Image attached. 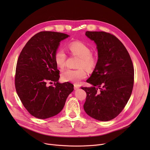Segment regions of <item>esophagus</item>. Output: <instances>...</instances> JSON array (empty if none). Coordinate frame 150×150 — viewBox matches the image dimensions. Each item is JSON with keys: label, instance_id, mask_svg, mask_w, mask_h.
Masks as SVG:
<instances>
[{"label": "esophagus", "instance_id": "obj_1", "mask_svg": "<svg viewBox=\"0 0 150 150\" xmlns=\"http://www.w3.org/2000/svg\"><path fill=\"white\" fill-rule=\"evenodd\" d=\"M79 88H80V86H79L77 85V84H74V89L75 90H76V89H79Z\"/></svg>", "mask_w": 150, "mask_h": 150}]
</instances>
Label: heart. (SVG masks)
Wrapping results in <instances>:
<instances>
[{"label": "heart", "mask_w": 150, "mask_h": 150, "mask_svg": "<svg viewBox=\"0 0 150 150\" xmlns=\"http://www.w3.org/2000/svg\"><path fill=\"white\" fill-rule=\"evenodd\" d=\"M67 47L71 53L76 54L80 58V60L78 63V67H83L88 70H91L95 67L97 63L96 59L91 54V49L87 45L80 41H74L69 43ZM66 58V54L63 50L58 49L55 52L54 59L59 68L63 69L64 67ZM86 76L87 73L83 68H79L76 70L67 69L63 71L61 75L62 80L64 81L75 83L84 79Z\"/></svg>", "instance_id": "obj_1"}]
</instances>
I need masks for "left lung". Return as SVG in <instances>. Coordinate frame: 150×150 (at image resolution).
<instances>
[{"instance_id": "1", "label": "left lung", "mask_w": 150, "mask_h": 150, "mask_svg": "<svg viewBox=\"0 0 150 150\" xmlns=\"http://www.w3.org/2000/svg\"><path fill=\"white\" fill-rule=\"evenodd\" d=\"M97 45L98 60L83 88L87 94L83 108L94 119L105 122L119 115L131 97L134 71L129 54L115 36L105 31H86Z\"/></svg>"}]
</instances>
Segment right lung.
Here are the masks:
<instances>
[{
	"instance_id": "right-lung-1",
	"label": "right lung",
	"mask_w": 150,
	"mask_h": 150,
	"mask_svg": "<svg viewBox=\"0 0 150 150\" xmlns=\"http://www.w3.org/2000/svg\"><path fill=\"white\" fill-rule=\"evenodd\" d=\"M69 36L59 32L41 31L30 39L19 54L16 90L25 109L38 119L59 114L74 91L72 83L59 82V70L54 59L61 41ZM52 82L54 86L47 84Z\"/></svg>"
}]
</instances>
